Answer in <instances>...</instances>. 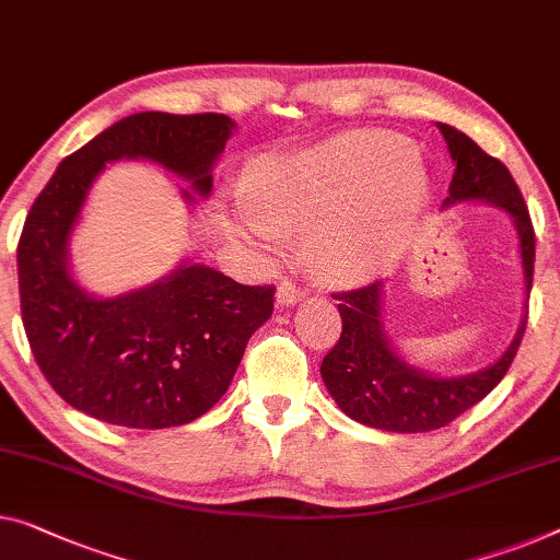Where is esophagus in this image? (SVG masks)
Segmentation results:
<instances>
[{"instance_id": "34e87169", "label": "esophagus", "mask_w": 560, "mask_h": 560, "mask_svg": "<svg viewBox=\"0 0 560 560\" xmlns=\"http://www.w3.org/2000/svg\"><path fill=\"white\" fill-rule=\"evenodd\" d=\"M304 296V289L299 287L296 281H291V279H283L281 283H279V289H277V299H279V304H283V306H291V304H296L299 299Z\"/></svg>"}]
</instances>
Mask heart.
<instances>
[{
	"label": "heart",
	"instance_id": "obj_1",
	"mask_svg": "<svg viewBox=\"0 0 560 560\" xmlns=\"http://www.w3.org/2000/svg\"><path fill=\"white\" fill-rule=\"evenodd\" d=\"M424 188L405 138L352 132L258 165L236 223L269 256L281 254L289 236L312 230V269L327 281H354L397 256Z\"/></svg>",
	"mask_w": 560,
	"mask_h": 560
}]
</instances>
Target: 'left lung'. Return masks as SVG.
I'll list each match as a JSON object with an SVG mask.
<instances>
[{"label":"left lung","instance_id":"8db88e82","mask_svg":"<svg viewBox=\"0 0 560 560\" xmlns=\"http://www.w3.org/2000/svg\"><path fill=\"white\" fill-rule=\"evenodd\" d=\"M438 128L455 163L445 206L457 200H488L511 215L518 229L525 291H528L533 287L536 233L511 171L453 125L438 122ZM331 296L339 302L341 337L322 362L324 385L341 412L387 432L440 430L478 405L505 377L508 366L518 354L528 322L525 314L513 345L495 364L465 377H432L407 364L392 349L382 327V281L352 291H337Z\"/></svg>","mask_w":560,"mask_h":560}]
</instances>
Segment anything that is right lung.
<instances>
[{
  "label": "right lung",
  "mask_w": 560,
  "mask_h": 560,
  "mask_svg": "<svg viewBox=\"0 0 560 560\" xmlns=\"http://www.w3.org/2000/svg\"><path fill=\"white\" fill-rule=\"evenodd\" d=\"M233 128L221 113L130 115L67 155L32 203L16 246L22 324L42 374L74 410L136 430L194 422L226 395L248 339L271 316V283L244 287L203 264L183 261L145 289L97 299L67 261L105 163L148 158L208 196Z\"/></svg>",
  "instance_id": "right-lung-1"
}]
</instances>
